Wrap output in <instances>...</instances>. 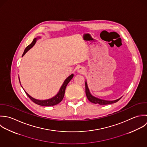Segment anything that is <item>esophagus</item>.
<instances>
[{
	"label": "esophagus",
	"mask_w": 147,
	"mask_h": 147,
	"mask_svg": "<svg viewBox=\"0 0 147 147\" xmlns=\"http://www.w3.org/2000/svg\"><path fill=\"white\" fill-rule=\"evenodd\" d=\"M78 72L80 74H83L85 72V69L82 67H79L78 68Z\"/></svg>",
	"instance_id": "esophagus-1"
}]
</instances>
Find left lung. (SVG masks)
<instances>
[{"mask_svg":"<svg viewBox=\"0 0 147 147\" xmlns=\"http://www.w3.org/2000/svg\"><path fill=\"white\" fill-rule=\"evenodd\" d=\"M86 84V96L87 97V98L88 99V100L90 101H91L92 103L94 104H98L100 105H107V104H112V103H115L117 101H118L120 98H119L117 100H112V101H109V100H102L98 98H96L94 96H92L89 90V88L87 86V82L86 81L85 83Z\"/></svg>","mask_w":147,"mask_h":147,"instance_id":"1","label":"left lung"}]
</instances>
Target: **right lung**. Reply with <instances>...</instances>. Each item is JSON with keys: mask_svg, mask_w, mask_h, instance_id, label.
Masks as SVG:
<instances>
[{"mask_svg": "<svg viewBox=\"0 0 147 147\" xmlns=\"http://www.w3.org/2000/svg\"><path fill=\"white\" fill-rule=\"evenodd\" d=\"M38 38H35L32 42L28 46L26 49L24 50L23 55H22V56H23L25 53L30 49H31L35 44L37 39ZM74 77V74H71L70 76H69L64 82L63 85L61 86V88H60L59 90V92L53 98H51L49 99H47V100H38V99H36V98H34L31 97L30 95H29L25 91V92L26 94V95L28 96V98H30L34 102H35V104H38V105H42V106H53V105H55L57 104H59L60 102L61 101V100H63V98H64V94H65V88H66V87L67 86V84H68V83L71 81V80L72 79V78ZM19 82H20V79L19 78ZM23 88V87H22Z\"/></svg>", "mask_w": 147, "mask_h": 147, "instance_id": "1", "label": "right lung"}]
</instances>
